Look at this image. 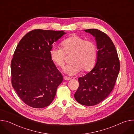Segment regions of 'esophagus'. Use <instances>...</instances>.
<instances>
[{"label": "esophagus", "mask_w": 134, "mask_h": 134, "mask_svg": "<svg viewBox=\"0 0 134 134\" xmlns=\"http://www.w3.org/2000/svg\"><path fill=\"white\" fill-rule=\"evenodd\" d=\"M63 79H64L65 80H71V78H70V77H67V76H64V77H63Z\"/></svg>", "instance_id": "34e87169"}]
</instances>
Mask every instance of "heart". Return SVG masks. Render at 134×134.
I'll use <instances>...</instances> for the list:
<instances>
[{"mask_svg": "<svg viewBox=\"0 0 134 134\" xmlns=\"http://www.w3.org/2000/svg\"><path fill=\"white\" fill-rule=\"evenodd\" d=\"M62 48L53 46L50 51L52 60L59 67L65 64V54L72 53L70 62L63 70L70 76H75L82 69L90 71L94 66L97 58V48L94 42L78 36H71L61 42Z\"/></svg>", "mask_w": 134, "mask_h": 134, "instance_id": "1", "label": "heart"}]
</instances>
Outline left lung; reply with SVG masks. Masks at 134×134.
<instances>
[{"label":"left lung","mask_w":134,"mask_h":134,"mask_svg":"<svg viewBox=\"0 0 134 134\" xmlns=\"http://www.w3.org/2000/svg\"><path fill=\"white\" fill-rule=\"evenodd\" d=\"M85 31L95 37L98 49L97 63L91 71L78 78L79 86L75 98L82 105L93 106L107 98L112 91L120 64L114 44L106 34L96 29Z\"/></svg>","instance_id":"1"}]
</instances>
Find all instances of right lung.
Wrapping results in <instances>:
<instances>
[{"instance_id":"add662e5","label":"right lung","mask_w":134,"mask_h":134,"mask_svg":"<svg viewBox=\"0 0 134 134\" xmlns=\"http://www.w3.org/2000/svg\"><path fill=\"white\" fill-rule=\"evenodd\" d=\"M63 31L35 29L20 41L11 61V82L21 100L34 108L53 102L63 77L50 55L53 44Z\"/></svg>"}]
</instances>
